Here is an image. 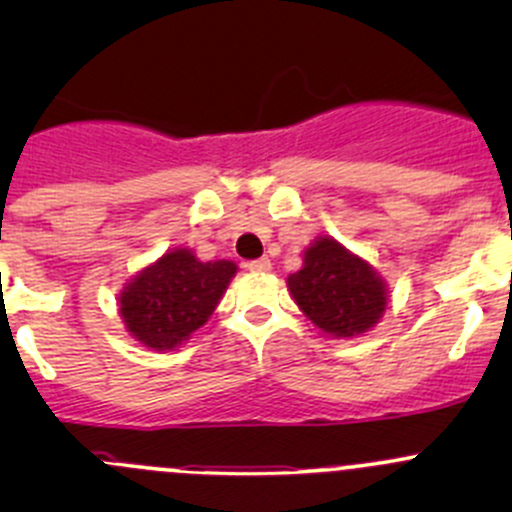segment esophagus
<instances>
[{"label": "esophagus", "mask_w": 512, "mask_h": 512, "mask_svg": "<svg viewBox=\"0 0 512 512\" xmlns=\"http://www.w3.org/2000/svg\"><path fill=\"white\" fill-rule=\"evenodd\" d=\"M270 260L267 257H262V260H252V262H245V270L250 272H267L270 270Z\"/></svg>", "instance_id": "1"}]
</instances>
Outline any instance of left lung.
Masks as SVG:
<instances>
[{
    "label": "left lung",
    "mask_w": 512,
    "mask_h": 512,
    "mask_svg": "<svg viewBox=\"0 0 512 512\" xmlns=\"http://www.w3.org/2000/svg\"><path fill=\"white\" fill-rule=\"evenodd\" d=\"M287 287L304 317L339 339L369 332L386 309V282L379 272L332 237L314 240Z\"/></svg>",
    "instance_id": "1"
}]
</instances>
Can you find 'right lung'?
<instances>
[{"instance_id":"right-lung-1","label":"right lung","mask_w":512,"mask_h":512,"mask_svg":"<svg viewBox=\"0 0 512 512\" xmlns=\"http://www.w3.org/2000/svg\"><path fill=\"white\" fill-rule=\"evenodd\" d=\"M235 272L230 260L200 262L183 247L165 252L121 292L126 329L156 352L175 349L208 322Z\"/></svg>"}]
</instances>
